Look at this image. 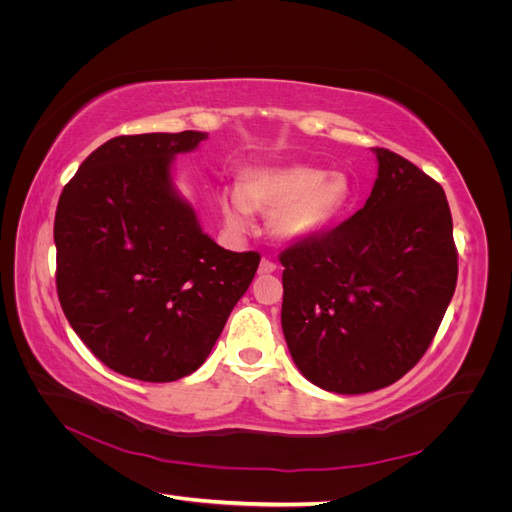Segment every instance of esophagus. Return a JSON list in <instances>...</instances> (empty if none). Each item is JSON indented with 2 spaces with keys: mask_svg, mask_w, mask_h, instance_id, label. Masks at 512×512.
<instances>
[{
  "mask_svg": "<svg viewBox=\"0 0 512 512\" xmlns=\"http://www.w3.org/2000/svg\"><path fill=\"white\" fill-rule=\"evenodd\" d=\"M277 269V262L271 260V258H262L260 260V267H258V273H273Z\"/></svg>",
  "mask_w": 512,
  "mask_h": 512,
  "instance_id": "34e87169",
  "label": "esophagus"
}]
</instances>
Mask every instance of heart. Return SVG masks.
<instances>
[{
	"instance_id": "heart-1",
	"label": "heart",
	"mask_w": 512,
	"mask_h": 512,
	"mask_svg": "<svg viewBox=\"0 0 512 512\" xmlns=\"http://www.w3.org/2000/svg\"><path fill=\"white\" fill-rule=\"evenodd\" d=\"M352 203V185L342 173L312 166L247 170L241 188L220 196L224 220L232 230H247L254 209L275 211L273 228L284 239H305L335 224Z\"/></svg>"
}]
</instances>
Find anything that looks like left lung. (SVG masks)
Masks as SVG:
<instances>
[{
  "instance_id": "1",
  "label": "left lung",
  "mask_w": 512,
  "mask_h": 512,
  "mask_svg": "<svg viewBox=\"0 0 512 512\" xmlns=\"http://www.w3.org/2000/svg\"><path fill=\"white\" fill-rule=\"evenodd\" d=\"M367 203L280 252L282 329L301 374L342 395L378 391L423 359L457 286L442 185L374 147Z\"/></svg>"
}]
</instances>
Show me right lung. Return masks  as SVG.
Returning a JSON list of instances; mask_svg holds the SVG:
<instances>
[{"mask_svg":"<svg viewBox=\"0 0 512 512\" xmlns=\"http://www.w3.org/2000/svg\"><path fill=\"white\" fill-rule=\"evenodd\" d=\"M205 132L123 134L64 185L55 213L57 297L98 359L143 382L205 363L250 288L258 252L209 239L170 185V160Z\"/></svg>","mask_w":512,"mask_h":512,"instance_id":"obj_1","label":"right lung"}]
</instances>
